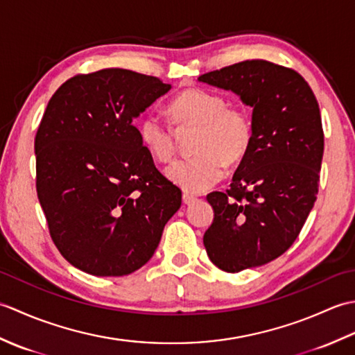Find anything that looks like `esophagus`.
<instances>
[{"instance_id": "1", "label": "esophagus", "mask_w": 355, "mask_h": 355, "mask_svg": "<svg viewBox=\"0 0 355 355\" xmlns=\"http://www.w3.org/2000/svg\"><path fill=\"white\" fill-rule=\"evenodd\" d=\"M193 201H197V197L192 193H183V202L184 205H192Z\"/></svg>"}]
</instances>
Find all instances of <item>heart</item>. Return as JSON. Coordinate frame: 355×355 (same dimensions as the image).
Returning a JSON list of instances; mask_svg holds the SVG:
<instances>
[{"label": "heart", "mask_w": 355, "mask_h": 355, "mask_svg": "<svg viewBox=\"0 0 355 355\" xmlns=\"http://www.w3.org/2000/svg\"><path fill=\"white\" fill-rule=\"evenodd\" d=\"M173 123L198 128L193 140L195 155L172 163L166 173L171 182L187 192L200 193L225 175L227 163L243 162L254 139L253 119L244 107L232 105L225 96L205 88H187L169 103ZM141 146L154 160L171 162L175 155L172 128L155 114L140 119L137 125Z\"/></svg>", "instance_id": "1"}]
</instances>
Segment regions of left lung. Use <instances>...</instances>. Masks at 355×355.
<instances>
[{"label": "left lung", "mask_w": 355, "mask_h": 355, "mask_svg": "<svg viewBox=\"0 0 355 355\" xmlns=\"http://www.w3.org/2000/svg\"><path fill=\"white\" fill-rule=\"evenodd\" d=\"M253 107L254 139L224 192H210L214 223L207 256L227 273L259 267L284 254L318 198L323 157L319 103L288 67L252 59L201 74Z\"/></svg>", "instance_id": "1"}]
</instances>
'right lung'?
I'll use <instances>...</instances> for the list:
<instances>
[{
    "mask_svg": "<svg viewBox=\"0 0 355 355\" xmlns=\"http://www.w3.org/2000/svg\"><path fill=\"white\" fill-rule=\"evenodd\" d=\"M171 89L123 69L76 74L59 87L35 137L36 192L71 266L125 276L153 258L182 191L155 168L132 120Z\"/></svg>",
    "mask_w": 355,
    "mask_h": 355,
    "instance_id": "1",
    "label": "right lung"
}]
</instances>
